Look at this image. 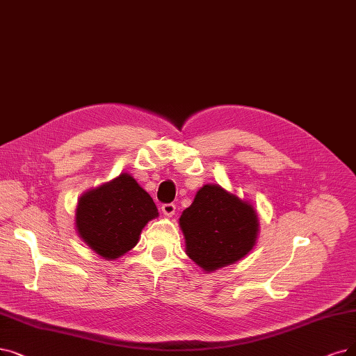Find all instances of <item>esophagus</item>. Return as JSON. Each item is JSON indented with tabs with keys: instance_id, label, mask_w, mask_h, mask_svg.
<instances>
[{
	"instance_id": "esophagus-1",
	"label": "esophagus",
	"mask_w": 356,
	"mask_h": 356,
	"mask_svg": "<svg viewBox=\"0 0 356 356\" xmlns=\"http://www.w3.org/2000/svg\"><path fill=\"white\" fill-rule=\"evenodd\" d=\"M175 204L174 203H165L163 206H162V211H163V215L165 216H168V218H170L175 213Z\"/></svg>"
}]
</instances>
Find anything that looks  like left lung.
Returning a JSON list of instances; mask_svg holds the SVG:
<instances>
[{
	"instance_id": "1",
	"label": "left lung",
	"mask_w": 356,
	"mask_h": 356,
	"mask_svg": "<svg viewBox=\"0 0 356 356\" xmlns=\"http://www.w3.org/2000/svg\"><path fill=\"white\" fill-rule=\"evenodd\" d=\"M179 227L187 255L209 273L236 263L252 250L259 216L248 202L218 184H207L182 211Z\"/></svg>"
}]
</instances>
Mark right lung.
I'll list each match as a JSON object with an SVG mask.
<instances>
[{
    "label": "right lung",
    "instance_id": "add662e5",
    "mask_svg": "<svg viewBox=\"0 0 356 356\" xmlns=\"http://www.w3.org/2000/svg\"><path fill=\"white\" fill-rule=\"evenodd\" d=\"M158 216L149 193L130 174H121L80 197L76 227L96 254L115 260L136 247L143 227Z\"/></svg>",
    "mask_w": 356,
    "mask_h": 356
}]
</instances>
